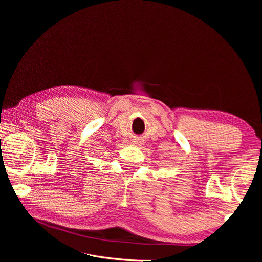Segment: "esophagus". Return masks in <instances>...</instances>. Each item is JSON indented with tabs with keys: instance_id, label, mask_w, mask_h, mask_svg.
I'll return each instance as SVG.
<instances>
[{
	"instance_id": "obj_1",
	"label": "esophagus",
	"mask_w": 262,
	"mask_h": 262,
	"mask_svg": "<svg viewBox=\"0 0 262 262\" xmlns=\"http://www.w3.org/2000/svg\"><path fill=\"white\" fill-rule=\"evenodd\" d=\"M134 144H138V143H137V142H136V141H134Z\"/></svg>"
}]
</instances>
